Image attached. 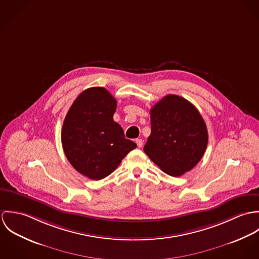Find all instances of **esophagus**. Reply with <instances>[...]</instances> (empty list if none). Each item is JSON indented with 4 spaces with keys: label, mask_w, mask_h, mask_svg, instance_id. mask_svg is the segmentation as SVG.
Segmentation results:
<instances>
[{
    "label": "esophagus",
    "mask_w": 259,
    "mask_h": 259,
    "mask_svg": "<svg viewBox=\"0 0 259 259\" xmlns=\"http://www.w3.org/2000/svg\"><path fill=\"white\" fill-rule=\"evenodd\" d=\"M136 143H137V145H138V147H139V148H142V147H143V145H144V142H143V140H141V139L137 140V141H136Z\"/></svg>",
    "instance_id": "1"
}]
</instances>
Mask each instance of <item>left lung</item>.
<instances>
[{"label": "left lung", "mask_w": 259, "mask_h": 259, "mask_svg": "<svg viewBox=\"0 0 259 259\" xmlns=\"http://www.w3.org/2000/svg\"><path fill=\"white\" fill-rule=\"evenodd\" d=\"M150 123L144 150L163 172L181 177L199 162L208 135L201 114L191 103L177 95L165 96L151 108Z\"/></svg>", "instance_id": "8db88e82"}]
</instances>
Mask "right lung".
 Listing matches in <instances>:
<instances>
[{
    "label": "right lung",
    "instance_id": "obj_1",
    "mask_svg": "<svg viewBox=\"0 0 259 259\" xmlns=\"http://www.w3.org/2000/svg\"><path fill=\"white\" fill-rule=\"evenodd\" d=\"M116 101L105 88L83 91L74 100L62 128V145L74 169L100 181L115 170L137 145L113 120Z\"/></svg>",
    "mask_w": 259,
    "mask_h": 259
}]
</instances>
